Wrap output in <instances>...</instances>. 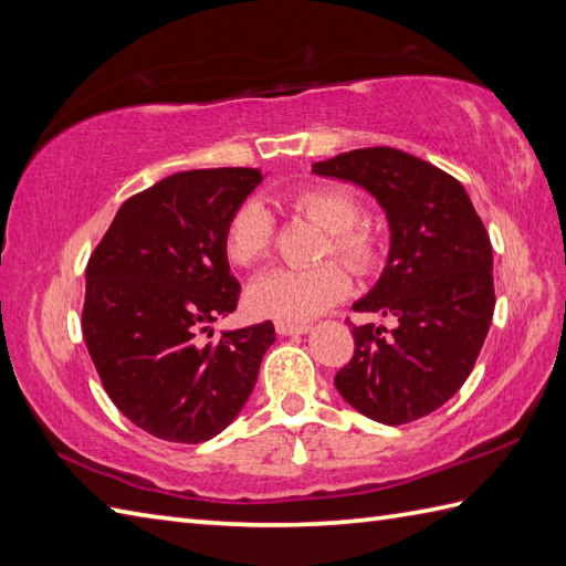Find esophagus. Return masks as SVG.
<instances>
[{
  "instance_id": "34e87169",
  "label": "esophagus",
  "mask_w": 566,
  "mask_h": 566,
  "mask_svg": "<svg viewBox=\"0 0 566 566\" xmlns=\"http://www.w3.org/2000/svg\"><path fill=\"white\" fill-rule=\"evenodd\" d=\"M274 331L280 335H304L311 331V326L306 323H290V321H276L274 323Z\"/></svg>"
}]
</instances>
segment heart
Here are the masks:
<instances>
[{"instance_id":"obj_1","label":"heart","mask_w":566,"mask_h":566,"mask_svg":"<svg viewBox=\"0 0 566 566\" xmlns=\"http://www.w3.org/2000/svg\"><path fill=\"white\" fill-rule=\"evenodd\" d=\"M292 209L304 213L328 235L323 255L340 258L347 268L365 272L377 260V238L357 226L359 203L340 187H304L290 197ZM272 243V219L260 201H245L226 223L223 250L238 268H250L268 258ZM350 292V276L338 262L314 268H280L260 274L248 290V308L260 318L304 323L326 314Z\"/></svg>"}]
</instances>
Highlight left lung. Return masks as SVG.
<instances>
[{
  "mask_svg": "<svg viewBox=\"0 0 566 566\" xmlns=\"http://www.w3.org/2000/svg\"><path fill=\"white\" fill-rule=\"evenodd\" d=\"M375 197L389 223V255L355 311L396 328L353 326L355 355L335 389L359 413L403 426L460 391L494 316V255L464 187L440 167L396 148H359L311 165Z\"/></svg>",
  "mask_w": 566,
  "mask_h": 566,
  "instance_id": "obj_1",
  "label": "left lung"
}]
</instances>
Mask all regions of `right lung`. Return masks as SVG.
Masks as SVG:
<instances>
[{"label":"right lung","mask_w":566,"mask_h":566,"mask_svg":"<svg viewBox=\"0 0 566 566\" xmlns=\"http://www.w3.org/2000/svg\"><path fill=\"white\" fill-rule=\"evenodd\" d=\"M262 177L255 167L165 177L122 203L90 258V357L118 411L160 440L197 444L231 426L274 343L272 321L201 340L238 306L223 233Z\"/></svg>","instance_id":"add662e5"}]
</instances>
